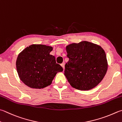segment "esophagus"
I'll use <instances>...</instances> for the list:
<instances>
[{
	"instance_id": "34e87169",
	"label": "esophagus",
	"mask_w": 122,
	"mask_h": 122,
	"mask_svg": "<svg viewBox=\"0 0 122 122\" xmlns=\"http://www.w3.org/2000/svg\"><path fill=\"white\" fill-rule=\"evenodd\" d=\"M61 66H62V67L63 68V70H64V69H65V63H63L62 64H61Z\"/></svg>"
}]
</instances>
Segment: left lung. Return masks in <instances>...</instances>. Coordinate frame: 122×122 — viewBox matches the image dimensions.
I'll use <instances>...</instances> for the list:
<instances>
[{
  "instance_id": "left-lung-1",
  "label": "left lung",
  "mask_w": 122,
  "mask_h": 122,
  "mask_svg": "<svg viewBox=\"0 0 122 122\" xmlns=\"http://www.w3.org/2000/svg\"><path fill=\"white\" fill-rule=\"evenodd\" d=\"M66 49L69 61L65 65L64 75L71 86L80 90H89L97 86L107 71L104 49L88 41L72 43Z\"/></svg>"
}]
</instances>
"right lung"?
<instances>
[{"instance_id": "add662e5", "label": "right lung", "mask_w": 122, "mask_h": 122, "mask_svg": "<svg viewBox=\"0 0 122 122\" xmlns=\"http://www.w3.org/2000/svg\"><path fill=\"white\" fill-rule=\"evenodd\" d=\"M52 47L43 45H32L18 55L16 65L21 81L31 88L41 89L51 84L63 67L56 63L50 54Z\"/></svg>"}]
</instances>
